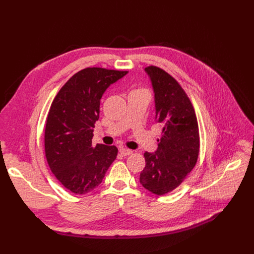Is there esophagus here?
I'll list each match as a JSON object with an SVG mask.
<instances>
[{
	"label": "esophagus",
	"instance_id": "esophagus-1",
	"mask_svg": "<svg viewBox=\"0 0 254 254\" xmlns=\"http://www.w3.org/2000/svg\"><path fill=\"white\" fill-rule=\"evenodd\" d=\"M120 153H121L123 156H128V155H131V154H132V151L129 150V149H126V148H121V149H120Z\"/></svg>",
	"mask_w": 254,
	"mask_h": 254
}]
</instances>
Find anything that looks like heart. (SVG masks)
<instances>
[{"label": "heart", "instance_id": "heart-1", "mask_svg": "<svg viewBox=\"0 0 254 254\" xmlns=\"http://www.w3.org/2000/svg\"><path fill=\"white\" fill-rule=\"evenodd\" d=\"M137 90H140V89H137Z\"/></svg>", "mask_w": 254, "mask_h": 254}]
</instances>
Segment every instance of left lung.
Segmentation results:
<instances>
[{
  "mask_svg": "<svg viewBox=\"0 0 254 254\" xmlns=\"http://www.w3.org/2000/svg\"><path fill=\"white\" fill-rule=\"evenodd\" d=\"M155 93L156 122L162 133L158 150L143 154L146 167L139 175L143 188L156 195L176 189L197 163L200 140L194 107L178 81L157 66L144 68Z\"/></svg>",
  "mask_w": 254,
  "mask_h": 254,
  "instance_id": "1",
  "label": "left lung"
}]
</instances>
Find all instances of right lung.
<instances>
[{
  "mask_svg": "<svg viewBox=\"0 0 254 254\" xmlns=\"http://www.w3.org/2000/svg\"><path fill=\"white\" fill-rule=\"evenodd\" d=\"M127 71L88 67L78 71L59 90L45 127V156L50 170L69 191L84 195L94 190L117 159L118 148L92 146L100 99Z\"/></svg>",
  "mask_w": 254,
  "mask_h": 254,
  "instance_id": "add662e5",
  "label": "right lung"
}]
</instances>
